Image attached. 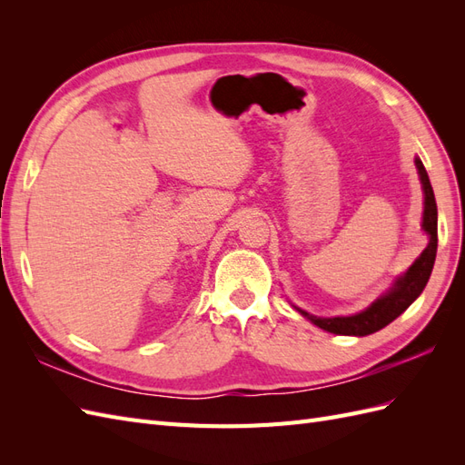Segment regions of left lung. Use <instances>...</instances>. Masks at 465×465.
<instances>
[{"instance_id":"obj_1","label":"left lung","mask_w":465,"mask_h":465,"mask_svg":"<svg viewBox=\"0 0 465 465\" xmlns=\"http://www.w3.org/2000/svg\"><path fill=\"white\" fill-rule=\"evenodd\" d=\"M415 166L419 173L420 188H423V195H425L423 224H420V227H423L425 234L429 236L427 248L420 252V256L410 265V270L393 279L391 287L386 292L380 294V297L371 306H367L364 311H361L357 314L322 318V316H314V314L306 312V311H302V308L292 304L306 320H311L314 326L326 330L330 333H335V335H357V337L371 335L378 330L386 328L390 322H393L400 314H403L407 308H410L417 301L419 294L423 292L427 281L430 277L432 265H434L436 246H439V234H436V227H439V211H436L434 192L430 186L429 174L419 157H415Z\"/></svg>"}]
</instances>
